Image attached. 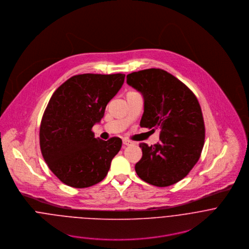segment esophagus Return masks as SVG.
I'll use <instances>...</instances> for the list:
<instances>
[{"label": "esophagus", "mask_w": 249, "mask_h": 249, "mask_svg": "<svg viewBox=\"0 0 249 249\" xmlns=\"http://www.w3.org/2000/svg\"><path fill=\"white\" fill-rule=\"evenodd\" d=\"M123 143H124V145H130V144H132L133 142H131V141H129V140L124 139V140H123Z\"/></svg>", "instance_id": "esophagus-1"}]
</instances>
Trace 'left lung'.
Wrapping results in <instances>:
<instances>
[{
  "label": "left lung",
  "instance_id": "obj_1",
  "mask_svg": "<svg viewBox=\"0 0 249 249\" xmlns=\"http://www.w3.org/2000/svg\"><path fill=\"white\" fill-rule=\"evenodd\" d=\"M126 82L143 99L140 125L161 129L159 142L140 143L142 156L135 171L156 187L176 184L194 168L203 148L205 126L198 101L183 82L161 69L131 72Z\"/></svg>",
  "mask_w": 249,
  "mask_h": 249
}]
</instances>
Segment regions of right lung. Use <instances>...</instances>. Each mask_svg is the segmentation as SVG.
<instances>
[{"label":"right lung","mask_w":249,"mask_h":249,"mask_svg":"<svg viewBox=\"0 0 249 249\" xmlns=\"http://www.w3.org/2000/svg\"><path fill=\"white\" fill-rule=\"evenodd\" d=\"M124 76L77 74L53 94L41 121L40 148L50 170L64 184L86 188L107 177L122 140L95 138L92 127L102 121Z\"/></svg>","instance_id":"obj_1"}]
</instances>
